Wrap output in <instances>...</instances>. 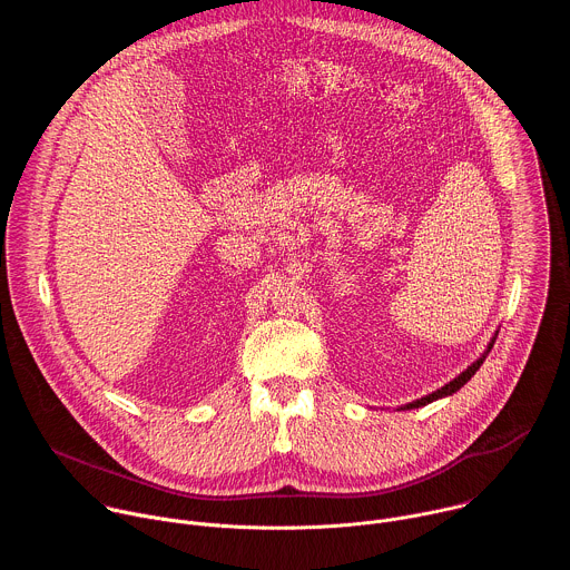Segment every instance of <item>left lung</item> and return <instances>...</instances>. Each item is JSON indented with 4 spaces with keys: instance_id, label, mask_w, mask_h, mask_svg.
Returning <instances> with one entry per match:
<instances>
[{
    "instance_id": "8db88e82",
    "label": "left lung",
    "mask_w": 570,
    "mask_h": 570,
    "mask_svg": "<svg viewBox=\"0 0 570 570\" xmlns=\"http://www.w3.org/2000/svg\"><path fill=\"white\" fill-rule=\"evenodd\" d=\"M492 350V347H490ZM482 361H484V356L482 358H478L469 370H464L458 379H453L451 383H446L442 390H438V392H433V394H429V396H422V399H417V401H413V403H409V405H403V409H420V405H426V403H431V401H435V399H440V396H446V394H453V392H458L475 372H478V367L482 365Z\"/></svg>"
}]
</instances>
